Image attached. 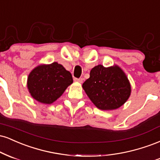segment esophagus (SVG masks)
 <instances>
[{"instance_id":"esophagus-1","label":"esophagus","mask_w":160,"mask_h":160,"mask_svg":"<svg viewBox=\"0 0 160 160\" xmlns=\"http://www.w3.org/2000/svg\"><path fill=\"white\" fill-rule=\"evenodd\" d=\"M74 81L76 82H78V83H82L83 82V79L82 78H74Z\"/></svg>"}]
</instances>
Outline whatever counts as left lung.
<instances>
[{
    "mask_svg": "<svg viewBox=\"0 0 160 160\" xmlns=\"http://www.w3.org/2000/svg\"><path fill=\"white\" fill-rule=\"evenodd\" d=\"M82 88L91 102L103 111L120 108L131 94L130 82L118 65L108 67L101 64L96 66Z\"/></svg>",
    "mask_w": 160,
    "mask_h": 160,
    "instance_id": "obj_1",
    "label": "left lung"
}]
</instances>
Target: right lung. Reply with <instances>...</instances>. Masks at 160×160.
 Returning <instances> with one entry per match:
<instances>
[{"label":"right lung","instance_id":"add662e5","mask_svg":"<svg viewBox=\"0 0 160 160\" xmlns=\"http://www.w3.org/2000/svg\"><path fill=\"white\" fill-rule=\"evenodd\" d=\"M73 82L71 73L61 64L54 62L40 64L32 69L27 86L33 99L43 104L55 102Z\"/></svg>","mask_w":160,"mask_h":160}]
</instances>
